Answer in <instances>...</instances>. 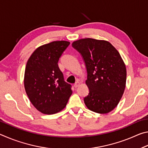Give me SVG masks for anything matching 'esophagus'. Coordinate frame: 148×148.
<instances>
[{"label":"esophagus","instance_id":"34e87169","mask_svg":"<svg viewBox=\"0 0 148 148\" xmlns=\"http://www.w3.org/2000/svg\"><path fill=\"white\" fill-rule=\"evenodd\" d=\"M79 82H78V81H77V82H76V83H75L74 84V87H76H76H78L79 86Z\"/></svg>","mask_w":148,"mask_h":148}]
</instances>
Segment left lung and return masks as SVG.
I'll return each mask as SVG.
<instances>
[{
	"label": "left lung",
	"instance_id": "1",
	"mask_svg": "<svg viewBox=\"0 0 148 148\" xmlns=\"http://www.w3.org/2000/svg\"><path fill=\"white\" fill-rule=\"evenodd\" d=\"M72 47L83 58L89 94L84 98L92 112L107 114L118 104L126 85V67L117 50L105 40L83 38L74 42Z\"/></svg>",
	"mask_w": 148,
	"mask_h": 148
}]
</instances>
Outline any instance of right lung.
Masks as SVG:
<instances>
[{"label":"right lung","instance_id":"right-lung-1","mask_svg":"<svg viewBox=\"0 0 148 148\" xmlns=\"http://www.w3.org/2000/svg\"><path fill=\"white\" fill-rule=\"evenodd\" d=\"M69 44L64 40L44 44L35 50L27 62L25 89L32 105L42 114L61 111L72 95L71 85L64 81L58 66Z\"/></svg>","mask_w":148,"mask_h":148}]
</instances>
